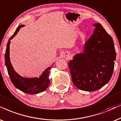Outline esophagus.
Masks as SVG:
<instances>
[{
  "mask_svg": "<svg viewBox=\"0 0 121 121\" xmlns=\"http://www.w3.org/2000/svg\"><path fill=\"white\" fill-rule=\"evenodd\" d=\"M69 56H70V53L68 52H65L63 54L64 58L66 59H68L69 58Z\"/></svg>",
  "mask_w": 121,
  "mask_h": 121,
  "instance_id": "esophagus-1",
  "label": "esophagus"
}]
</instances>
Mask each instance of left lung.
Instances as JSON below:
<instances>
[{
    "instance_id": "left-lung-1",
    "label": "left lung",
    "mask_w": 121,
    "mask_h": 121,
    "mask_svg": "<svg viewBox=\"0 0 121 121\" xmlns=\"http://www.w3.org/2000/svg\"><path fill=\"white\" fill-rule=\"evenodd\" d=\"M83 49L68 63L72 80L78 89L92 92L106 85L112 77L116 53L112 38L99 23Z\"/></svg>"
}]
</instances>
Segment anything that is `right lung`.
I'll list each match as a JSON object with an SVG mask.
<instances>
[{
    "label": "right lung",
    "mask_w": 121,
    "mask_h": 121,
    "mask_svg": "<svg viewBox=\"0 0 121 121\" xmlns=\"http://www.w3.org/2000/svg\"><path fill=\"white\" fill-rule=\"evenodd\" d=\"M24 26V25H20L19 26L13 35L9 39L5 53V64L9 76L13 85L17 89L24 93L33 95L41 93L44 91L48 87L50 84L49 75L51 67H49L45 69L39 77H23L15 72L10 60V40L17 35L20 28Z\"/></svg>",
    "instance_id": "1"
}]
</instances>
